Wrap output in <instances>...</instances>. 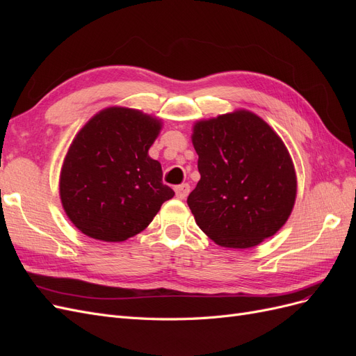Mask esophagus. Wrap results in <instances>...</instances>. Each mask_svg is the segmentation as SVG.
<instances>
[{"label":"esophagus","instance_id":"obj_1","mask_svg":"<svg viewBox=\"0 0 356 356\" xmlns=\"http://www.w3.org/2000/svg\"><path fill=\"white\" fill-rule=\"evenodd\" d=\"M190 193V186L188 184H181V186H177L175 187V195L179 200H184Z\"/></svg>","mask_w":356,"mask_h":356}]
</instances>
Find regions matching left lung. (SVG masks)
Instances as JSON below:
<instances>
[{"instance_id":"1","label":"left lung","mask_w":356,"mask_h":356,"mask_svg":"<svg viewBox=\"0 0 356 356\" xmlns=\"http://www.w3.org/2000/svg\"><path fill=\"white\" fill-rule=\"evenodd\" d=\"M200 181L187 199L199 227L221 246L251 248L286 222L296 202L293 161L272 127L248 111L199 122Z\"/></svg>"}]
</instances>
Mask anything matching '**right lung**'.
I'll list each match as a JSON object with an SVG mask.
<instances>
[{
	"mask_svg": "<svg viewBox=\"0 0 356 356\" xmlns=\"http://www.w3.org/2000/svg\"><path fill=\"white\" fill-rule=\"evenodd\" d=\"M160 122L129 108L96 114L72 141L60 174V199L75 227L93 239L122 242L143 232L174 197L148 156Z\"/></svg>",
	"mask_w": 356,
	"mask_h": 356,
	"instance_id": "add662e5",
	"label": "right lung"
}]
</instances>
